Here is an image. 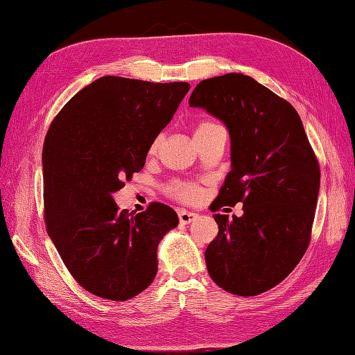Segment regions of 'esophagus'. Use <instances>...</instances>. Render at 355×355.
Here are the masks:
<instances>
[{
  "instance_id": "34e87169",
  "label": "esophagus",
  "mask_w": 355,
  "mask_h": 355,
  "mask_svg": "<svg viewBox=\"0 0 355 355\" xmlns=\"http://www.w3.org/2000/svg\"><path fill=\"white\" fill-rule=\"evenodd\" d=\"M178 216H179V222H180V223L188 225V223H191L192 220H194V219L197 218V213L185 210V209H180V210L178 211Z\"/></svg>"
}]
</instances>
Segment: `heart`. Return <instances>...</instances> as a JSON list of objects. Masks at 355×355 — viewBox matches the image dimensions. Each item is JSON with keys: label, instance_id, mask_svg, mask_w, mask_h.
I'll use <instances>...</instances> for the list:
<instances>
[{"label": "heart", "instance_id": "b5f03b06", "mask_svg": "<svg viewBox=\"0 0 355 355\" xmlns=\"http://www.w3.org/2000/svg\"><path fill=\"white\" fill-rule=\"evenodd\" d=\"M220 130H225V128L219 123L211 121V120H204L196 125L194 136L197 139V142H200V141H202V139H206L207 136L216 133V132H220ZM159 144H161V136H155L153 139L151 145H149V148H148L149 154H155ZM166 192L171 198H175L178 201L196 202L200 200V197L202 194V189L198 184H196V182L178 179V180L170 182L168 185H166Z\"/></svg>", "mask_w": 355, "mask_h": 355}]
</instances>
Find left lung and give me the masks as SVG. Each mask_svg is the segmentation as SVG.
Segmentation results:
<instances>
[{
    "instance_id": "left-lung-1",
    "label": "left lung",
    "mask_w": 355,
    "mask_h": 355,
    "mask_svg": "<svg viewBox=\"0 0 355 355\" xmlns=\"http://www.w3.org/2000/svg\"><path fill=\"white\" fill-rule=\"evenodd\" d=\"M227 124L232 170L213 210L243 202V216L214 213L219 232L206 250L211 280L232 295L266 292L295 270L313 232L320 166L296 110L243 73L204 80L192 92Z\"/></svg>"
}]
</instances>
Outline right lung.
<instances>
[{
	"instance_id": "obj_1",
	"label": "right lung",
	"mask_w": 355,
	"mask_h": 355,
	"mask_svg": "<svg viewBox=\"0 0 355 355\" xmlns=\"http://www.w3.org/2000/svg\"><path fill=\"white\" fill-rule=\"evenodd\" d=\"M188 83L106 75L80 90L51 121L42 146L44 222L71 275L87 292L127 300L154 282L157 247L176 211L151 202L135 214L112 194L141 171Z\"/></svg>"
}]
</instances>
